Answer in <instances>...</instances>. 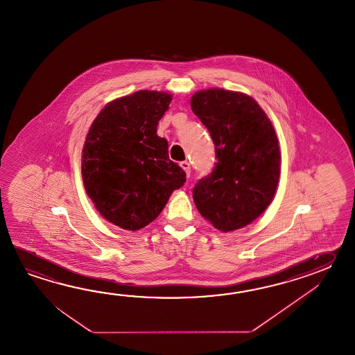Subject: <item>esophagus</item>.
<instances>
[{
	"mask_svg": "<svg viewBox=\"0 0 355 355\" xmlns=\"http://www.w3.org/2000/svg\"><path fill=\"white\" fill-rule=\"evenodd\" d=\"M180 166L182 167V170L187 173V175H190V164H189L188 161H182L180 164Z\"/></svg>",
	"mask_w": 355,
	"mask_h": 355,
	"instance_id": "1",
	"label": "esophagus"
}]
</instances>
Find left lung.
Here are the masks:
<instances>
[{"label": "left lung", "instance_id": "1", "mask_svg": "<svg viewBox=\"0 0 355 355\" xmlns=\"http://www.w3.org/2000/svg\"><path fill=\"white\" fill-rule=\"evenodd\" d=\"M190 106L209 130L217 159L193 189L196 208L222 232L248 226L272 203L279 181L272 121L254 98L223 89L196 92Z\"/></svg>", "mask_w": 355, "mask_h": 355}]
</instances>
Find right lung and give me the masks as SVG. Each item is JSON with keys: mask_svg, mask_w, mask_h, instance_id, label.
Masks as SVG:
<instances>
[{"mask_svg": "<svg viewBox=\"0 0 355 355\" xmlns=\"http://www.w3.org/2000/svg\"><path fill=\"white\" fill-rule=\"evenodd\" d=\"M171 95L137 91L100 112L86 136L83 179L100 214L123 230L150 225L187 174L168 159V144L157 124Z\"/></svg>", "mask_w": 355, "mask_h": 355, "instance_id": "add662e5", "label": "right lung"}]
</instances>
